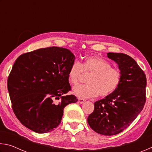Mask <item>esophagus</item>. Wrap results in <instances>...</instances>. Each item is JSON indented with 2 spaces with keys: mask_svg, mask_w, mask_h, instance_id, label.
Segmentation results:
<instances>
[{
  "mask_svg": "<svg viewBox=\"0 0 152 152\" xmlns=\"http://www.w3.org/2000/svg\"><path fill=\"white\" fill-rule=\"evenodd\" d=\"M86 101L84 99H80V98H78V103H80V104H82V103H84V102H85Z\"/></svg>",
  "mask_w": 152,
  "mask_h": 152,
  "instance_id": "34e87169",
  "label": "esophagus"
}]
</instances>
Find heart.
<instances>
[{
	"label": "heart",
	"mask_w": 152,
	"mask_h": 152,
	"mask_svg": "<svg viewBox=\"0 0 152 152\" xmlns=\"http://www.w3.org/2000/svg\"><path fill=\"white\" fill-rule=\"evenodd\" d=\"M82 72L91 75L87 80V85L73 88V93L80 99L94 98L99 95L107 96L116 91L121 81V72L113 68L109 62L98 56H88L81 64L74 61L68 74L70 84H78Z\"/></svg>",
	"instance_id": "b5f03b06"
}]
</instances>
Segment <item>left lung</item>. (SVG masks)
Here are the masks:
<instances>
[{
    "label": "left lung",
    "instance_id": "8db88e82",
    "mask_svg": "<svg viewBox=\"0 0 152 152\" xmlns=\"http://www.w3.org/2000/svg\"><path fill=\"white\" fill-rule=\"evenodd\" d=\"M107 57L117 64L121 81L114 92L94 102L87 121L97 133L114 135L127 128L142 110L147 82L145 73L132 57L111 52Z\"/></svg>",
    "mask_w": 152,
    "mask_h": 152
}]
</instances>
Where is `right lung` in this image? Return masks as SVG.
Returning a JSON list of instances; mask_svg holds the SVG:
<instances>
[{
	"label": "right lung",
	"mask_w": 152,
	"mask_h": 152,
	"mask_svg": "<svg viewBox=\"0 0 152 152\" xmlns=\"http://www.w3.org/2000/svg\"><path fill=\"white\" fill-rule=\"evenodd\" d=\"M75 56L68 49L42 48L20 55L12 66L7 87L19 121L33 132H50L60 125L66 105L75 103L68 74Z\"/></svg>",
	"instance_id": "add662e5"
}]
</instances>
